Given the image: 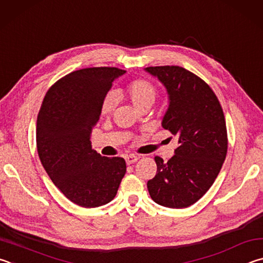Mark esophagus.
Returning a JSON list of instances; mask_svg holds the SVG:
<instances>
[{
	"label": "esophagus",
	"instance_id": "1",
	"mask_svg": "<svg viewBox=\"0 0 263 263\" xmlns=\"http://www.w3.org/2000/svg\"><path fill=\"white\" fill-rule=\"evenodd\" d=\"M139 156H135V155H128V156H126V163L128 164V165H130V164H134L135 162H137V160H139Z\"/></svg>",
	"mask_w": 263,
	"mask_h": 263
}]
</instances>
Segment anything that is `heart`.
Here are the masks:
<instances>
[{
	"mask_svg": "<svg viewBox=\"0 0 263 263\" xmlns=\"http://www.w3.org/2000/svg\"><path fill=\"white\" fill-rule=\"evenodd\" d=\"M124 96L130 100L137 109H142L144 107H150L154 104L156 98V89L149 81L146 80H135L127 84L124 87ZM117 105V98H115L114 92L109 91L105 95L103 101L100 105L101 115H108L113 112Z\"/></svg>",
	"mask_w": 263,
	"mask_h": 263,
	"instance_id": "heart-1",
	"label": "heart"
}]
</instances>
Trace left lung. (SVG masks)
I'll return each instance as SVG.
<instances>
[{
  "mask_svg": "<svg viewBox=\"0 0 263 263\" xmlns=\"http://www.w3.org/2000/svg\"><path fill=\"white\" fill-rule=\"evenodd\" d=\"M166 87L168 108L162 126L178 137L174 156L148 181L156 203L172 209L194 204L213 186L228 153V132L217 97L195 73L178 66L145 68Z\"/></svg>",
  "mask_w": 263,
  "mask_h": 263,
  "instance_id": "obj_1",
  "label": "left lung"
}]
</instances>
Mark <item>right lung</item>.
Returning <instances> with one entry per match:
<instances>
[{
	"mask_svg": "<svg viewBox=\"0 0 263 263\" xmlns=\"http://www.w3.org/2000/svg\"><path fill=\"white\" fill-rule=\"evenodd\" d=\"M114 67L72 71L49 87L36 119V149L45 171L77 205L96 208L112 201L126 173L121 157H103L91 145L100 105L115 78Z\"/></svg>",
	"mask_w": 263,
	"mask_h": 263,
	"instance_id": "1",
	"label": "right lung"
}]
</instances>
